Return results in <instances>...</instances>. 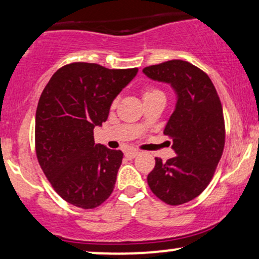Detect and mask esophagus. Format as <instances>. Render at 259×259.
Returning a JSON list of instances; mask_svg holds the SVG:
<instances>
[{
  "mask_svg": "<svg viewBox=\"0 0 259 259\" xmlns=\"http://www.w3.org/2000/svg\"><path fill=\"white\" fill-rule=\"evenodd\" d=\"M138 155H139V151H136V150H129V151L125 152V157L129 158V160H132V158L136 157Z\"/></svg>",
  "mask_w": 259,
  "mask_h": 259,
  "instance_id": "1",
  "label": "esophagus"
}]
</instances>
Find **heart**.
<instances>
[{"label": "heart", "instance_id": "b5f03b06", "mask_svg": "<svg viewBox=\"0 0 259 259\" xmlns=\"http://www.w3.org/2000/svg\"><path fill=\"white\" fill-rule=\"evenodd\" d=\"M156 96H163V93L161 92L160 90H157V88H146V90L143 92V99L144 102L147 101V99H151L153 97H156ZM116 104V99H114L112 103V106L114 107Z\"/></svg>", "mask_w": 259, "mask_h": 259}]
</instances>
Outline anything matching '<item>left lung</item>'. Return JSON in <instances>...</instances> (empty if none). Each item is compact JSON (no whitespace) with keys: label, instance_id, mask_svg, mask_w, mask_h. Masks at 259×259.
Returning a JSON list of instances; mask_svg holds the SVG:
<instances>
[{"label":"left lung","instance_id":"left-lung-1","mask_svg":"<svg viewBox=\"0 0 259 259\" xmlns=\"http://www.w3.org/2000/svg\"><path fill=\"white\" fill-rule=\"evenodd\" d=\"M143 72L153 81L169 83L177 95L163 130L172 139L176 156L166 162L156 157L147 183L162 201L181 205L197 198L214 176L225 146L223 106L209 76L188 61L169 60Z\"/></svg>","mask_w":259,"mask_h":259}]
</instances>
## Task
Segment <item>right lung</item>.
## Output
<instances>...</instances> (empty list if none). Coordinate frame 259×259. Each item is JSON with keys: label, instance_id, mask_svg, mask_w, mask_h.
<instances>
[{"label": "right lung", "instance_id": "obj_1", "mask_svg": "<svg viewBox=\"0 0 259 259\" xmlns=\"http://www.w3.org/2000/svg\"><path fill=\"white\" fill-rule=\"evenodd\" d=\"M138 69L110 70L72 62L51 76L35 114V151L42 172L60 197L82 209L97 208L114 189L120 150L96 144L93 129Z\"/></svg>", "mask_w": 259, "mask_h": 259}]
</instances>
